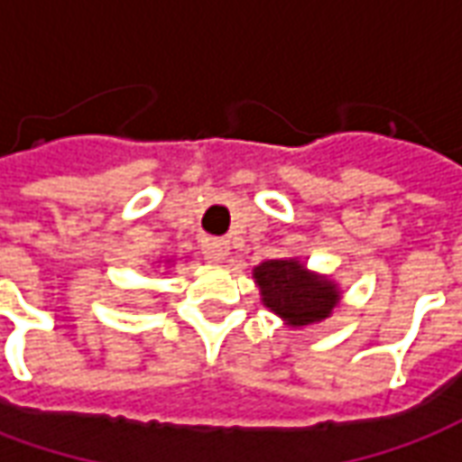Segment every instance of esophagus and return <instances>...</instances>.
I'll use <instances>...</instances> for the list:
<instances>
[{
	"label": "esophagus",
	"mask_w": 462,
	"mask_h": 462,
	"mask_svg": "<svg viewBox=\"0 0 462 462\" xmlns=\"http://www.w3.org/2000/svg\"><path fill=\"white\" fill-rule=\"evenodd\" d=\"M227 254H230V242L227 240H212L208 242V247H205V257L215 264H220V262L227 260Z\"/></svg>",
	"instance_id": "1"
}]
</instances>
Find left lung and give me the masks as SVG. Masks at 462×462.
Masks as SVG:
<instances>
[{
  "label": "left lung",
  "instance_id": "1",
  "mask_svg": "<svg viewBox=\"0 0 462 462\" xmlns=\"http://www.w3.org/2000/svg\"><path fill=\"white\" fill-rule=\"evenodd\" d=\"M252 280L262 304L291 329L329 319L341 301L339 284L329 274L311 272L300 257L260 262L252 270Z\"/></svg>",
  "mask_w": 462,
  "mask_h": 462
}]
</instances>
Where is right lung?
<instances>
[{
    "mask_svg": "<svg viewBox=\"0 0 462 462\" xmlns=\"http://www.w3.org/2000/svg\"><path fill=\"white\" fill-rule=\"evenodd\" d=\"M161 262H162V264H175L178 260H175V257H165V260H161Z\"/></svg>",
    "mask_w": 462,
    "mask_h": 462,
    "instance_id": "1",
    "label": "right lung"
}]
</instances>
